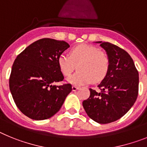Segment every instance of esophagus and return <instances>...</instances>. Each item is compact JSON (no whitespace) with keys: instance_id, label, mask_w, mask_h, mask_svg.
Returning <instances> with one entry per match:
<instances>
[{"instance_id":"esophagus-1","label":"esophagus","mask_w":147,"mask_h":147,"mask_svg":"<svg viewBox=\"0 0 147 147\" xmlns=\"http://www.w3.org/2000/svg\"><path fill=\"white\" fill-rule=\"evenodd\" d=\"M72 91H76V90H78V89H79V87L76 86H72Z\"/></svg>"}]
</instances>
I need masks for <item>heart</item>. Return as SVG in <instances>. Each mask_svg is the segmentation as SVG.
Returning a JSON list of instances; mask_svg holds the SVG:
<instances>
[{
	"label": "heart",
	"instance_id": "heart-1",
	"mask_svg": "<svg viewBox=\"0 0 147 147\" xmlns=\"http://www.w3.org/2000/svg\"><path fill=\"white\" fill-rule=\"evenodd\" d=\"M58 65L64 76H69L78 65V72L69 78L67 81L81 86L104 80L109 72V61L107 55L96 47L80 44L69 51V56L60 55Z\"/></svg>",
	"mask_w": 147,
	"mask_h": 147
}]
</instances>
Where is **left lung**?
Here are the masks:
<instances>
[{
	"instance_id": "left-lung-1",
	"label": "left lung",
	"mask_w": 147,
	"mask_h": 147,
	"mask_svg": "<svg viewBox=\"0 0 147 147\" xmlns=\"http://www.w3.org/2000/svg\"><path fill=\"white\" fill-rule=\"evenodd\" d=\"M109 61V72L98 85V92L89 89V98L83 107L89 118L99 123H109L123 117L134 105L138 95V72L131 56L109 42L99 41Z\"/></svg>"
}]
</instances>
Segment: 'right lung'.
<instances>
[{
	"label": "right lung",
	"mask_w": 147,
	"mask_h": 147,
	"mask_svg": "<svg viewBox=\"0 0 147 147\" xmlns=\"http://www.w3.org/2000/svg\"><path fill=\"white\" fill-rule=\"evenodd\" d=\"M69 45L63 40L42 38L27 47L14 61L9 89L20 111L33 120L51 118L60 110L72 85L63 80L58 58Z\"/></svg>",
	"instance_id": "right-lung-1"
}]
</instances>
